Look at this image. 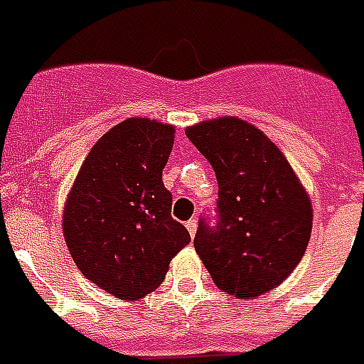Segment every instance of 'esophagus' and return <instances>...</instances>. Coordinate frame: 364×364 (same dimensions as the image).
Wrapping results in <instances>:
<instances>
[{
	"mask_svg": "<svg viewBox=\"0 0 364 364\" xmlns=\"http://www.w3.org/2000/svg\"><path fill=\"white\" fill-rule=\"evenodd\" d=\"M186 228H188V231H190V235L194 237L196 231H198V221H196V219H190V221L186 223Z\"/></svg>",
	"mask_w": 364,
	"mask_h": 364,
	"instance_id": "obj_1",
	"label": "esophagus"
}]
</instances>
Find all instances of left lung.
<instances>
[{
  "label": "left lung",
  "instance_id": "obj_1",
  "mask_svg": "<svg viewBox=\"0 0 364 364\" xmlns=\"http://www.w3.org/2000/svg\"><path fill=\"white\" fill-rule=\"evenodd\" d=\"M218 178L215 221L200 218L194 247L211 280L257 298L292 272L311 235V203L284 154L251 123L221 117L186 129Z\"/></svg>",
  "mask_w": 364,
  "mask_h": 364
}]
</instances>
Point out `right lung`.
Instances as JSON below:
<instances>
[{
    "label": "right lung",
    "mask_w": 364,
    "mask_h": 364,
    "mask_svg": "<svg viewBox=\"0 0 364 364\" xmlns=\"http://www.w3.org/2000/svg\"><path fill=\"white\" fill-rule=\"evenodd\" d=\"M172 145L170 125L123 121L90 151L66 202L64 239L76 267L121 300L156 290L172 257L190 243L162 184Z\"/></svg>",
    "instance_id": "obj_1"
}]
</instances>
